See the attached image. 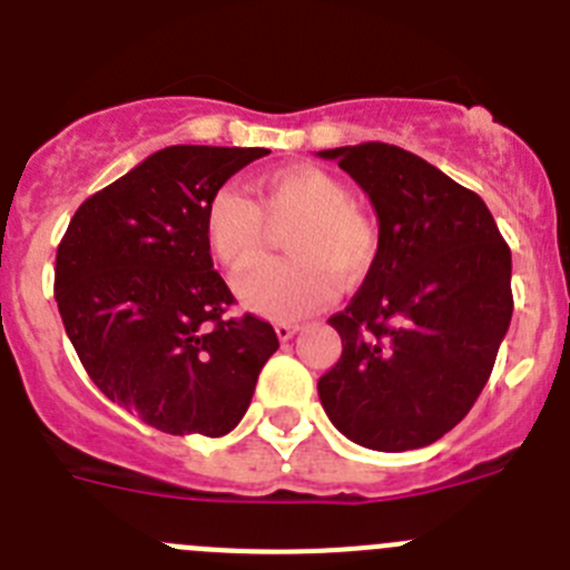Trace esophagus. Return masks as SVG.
Listing matches in <instances>:
<instances>
[{
	"instance_id": "34e87169",
	"label": "esophagus",
	"mask_w": 570,
	"mask_h": 570,
	"mask_svg": "<svg viewBox=\"0 0 570 570\" xmlns=\"http://www.w3.org/2000/svg\"><path fill=\"white\" fill-rule=\"evenodd\" d=\"M301 332V326H297V323H275V334H278V340H292L295 337V334Z\"/></svg>"
}]
</instances>
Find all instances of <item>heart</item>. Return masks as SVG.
<instances>
[{"instance_id":"obj_1","label":"heart","mask_w":570,"mask_h":570,"mask_svg":"<svg viewBox=\"0 0 570 570\" xmlns=\"http://www.w3.org/2000/svg\"><path fill=\"white\" fill-rule=\"evenodd\" d=\"M258 202L222 188L207 205L205 236L210 253L230 273L261 258L267 219H295L284 238L289 258L261 264L238 278L244 309L269 321H301L337 292V273L360 278L376 255V227L334 174L315 165L281 168L258 179Z\"/></svg>"}]
</instances>
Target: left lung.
I'll return each instance as SVG.
<instances>
[{
  "label": "left lung",
  "mask_w": 570,
  "mask_h": 570,
  "mask_svg": "<svg viewBox=\"0 0 570 570\" xmlns=\"http://www.w3.org/2000/svg\"><path fill=\"white\" fill-rule=\"evenodd\" d=\"M368 194L380 242L363 286L328 317L343 340L317 382L354 444L405 453L450 433L481 396L512 321V253L483 199L387 142L317 151Z\"/></svg>",
  "instance_id": "obj_1"
}]
</instances>
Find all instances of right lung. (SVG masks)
<instances>
[{"label":"right lung","mask_w":570,"mask_h":570,"mask_svg":"<svg viewBox=\"0 0 570 570\" xmlns=\"http://www.w3.org/2000/svg\"><path fill=\"white\" fill-rule=\"evenodd\" d=\"M267 148L168 146L89 196L58 244L56 301L95 385L171 435H227L278 348L269 323L222 317L207 205Z\"/></svg>","instance_id":"add662e5"}]
</instances>
